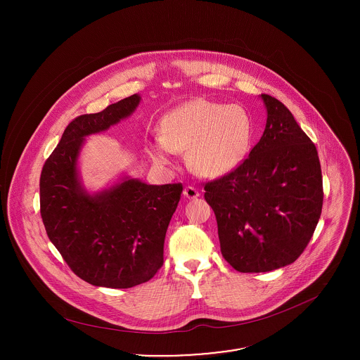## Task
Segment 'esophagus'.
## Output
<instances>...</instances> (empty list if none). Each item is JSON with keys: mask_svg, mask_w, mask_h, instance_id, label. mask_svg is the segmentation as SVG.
Listing matches in <instances>:
<instances>
[{"mask_svg": "<svg viewBox=\"0 0 360 360\" xmlns=\"http://www.w3.org/2000/svg\"><path fill=\"white\" fill-rule=\"evenodd\" d=\"M183 195H184L187 200H195V198H198V197H200V193H198V190H197V188H194V187L188 186V187H186V188H184Z\"/></svg>", "mask_w": 360, "mask_h": 360, "instance_id": "1", "label": "esophagus"}]
</instances>
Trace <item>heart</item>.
I'll list each match as a JSON object with an SVG mask.
<instances>
[{
    "label": "heart",
    "instance_id": "b5f03b06",
    "mask_svg": "<svg viewBox=\"0 0 360 360\" xmlns=\"http://www.w3.org/2000/svg\"><path fill=\"white\" fill-rule=\"evenodd\" d=\"M162 134L147 141V153L159 166L173 162L176 151H188L191 169L205 177H220L236 170L250 154L254 120L238 103L197 98L183 103L160 122Z\"/></svg>",
    "mask_w": 360,
    "mask_h": 360
}]
</instances>
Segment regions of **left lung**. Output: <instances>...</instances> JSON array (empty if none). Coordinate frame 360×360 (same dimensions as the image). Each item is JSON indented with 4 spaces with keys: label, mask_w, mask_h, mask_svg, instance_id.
Returning <instances> with one entry per match:
<instances>
[{
    "label": "left lung",
    "mask_w": 360,
    "mask_h": 360,
    "mask_svg": "<svg viewBox=\"0 0 360 360\" xmlns=\"http://www.w3.org/2000/svg\"><path fill=\"white\" fill-rule=\"evenodd\" d=\"M266 127L248 158L205 186L223 257L241 273L270 271L295 262L320 219L323 179L317 150L292 113L259 96Z\"/></svg>",
    "instance_id": "obj_1"
}]
</instances>
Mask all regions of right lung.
<instances>
[{
  "label": "right lung",
  "mask_w": 360,
  "mask_h": 360,
  "mask_svg": "<svg viewBox=\"0 0 360 360\" xmlns=\"http://www.w3.org/2000/svg\"><path fill=\"white\" fill-rule=\"evenodd\" d=\"M134 94L68 124L40 177V212L49 238L76 276L108 288L151 280L163 264V244L181 184L153 186L129 174L98 191L84 187L79 159L86 139L127 119Z\"/></svg>",
  "instance_id": "right-lung-1"
}]
</instances>
